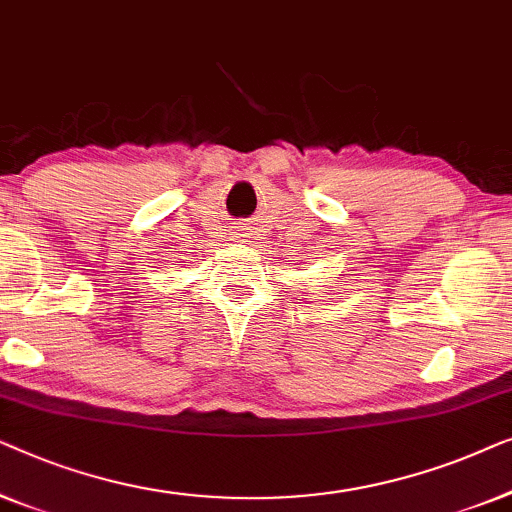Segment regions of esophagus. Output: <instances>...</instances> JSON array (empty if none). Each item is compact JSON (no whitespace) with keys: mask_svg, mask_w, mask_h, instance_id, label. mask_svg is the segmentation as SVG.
<instances>
[{"mask_svg":"<svg viewBox=\"0 0 512 512\" xmlns=\"http://www.w3.org/2000/svg\"><path fill=\"white\" fill-rule=\"evenodd\" d=\"M234 234H236V239H246V236H248L246 229H239V227H236Z\"/></svg>","mask_w":512,"mask_h":512,"instance_id":"esophagus-1","label":"esophagus"}]
</instances>
